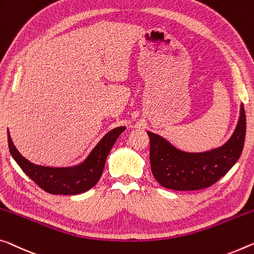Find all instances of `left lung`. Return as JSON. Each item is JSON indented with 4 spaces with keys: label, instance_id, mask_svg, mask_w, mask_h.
<instances>
[{
    "label": "left lung",
    "instance_id": "obj_1",
    "mask_svg": "<svg viewBox=\"0 0 254 254\" xmlns=\"http://www.w3.org/2000/svg\"><path fill=\"white\" fill-rule=\"evenodd\" d=\"M247 119L241 105L240 120L231 139L217 149L199 154L181 151L158 134L150 138V166L157 182L176 191H193L211 187L234 166L242 154Z\"/></svg>",
    "mask_w": 254,
    "mask_h": 254
}]
</instances>
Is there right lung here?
<instances>
[{"label":"right lung","mask_w":254,"mask_h":254,"mask_svg":"<svg viewBox=\"0 0 254 254\" xmlns=\"http://www.w3.org/2000/svg\"><path fill=\"white\" fill-rule=\"evenodd\" d=\"M124 130H126L124 127L113 128L100 140L82 164L67 168L44 167L30 163L14 147L9 131H7V143L13 159L39 188L51 194L74 195L88 191L98 182L105 167L107 156Z\"/></svg>","instance_id":"add662e5"}]
</instances>
